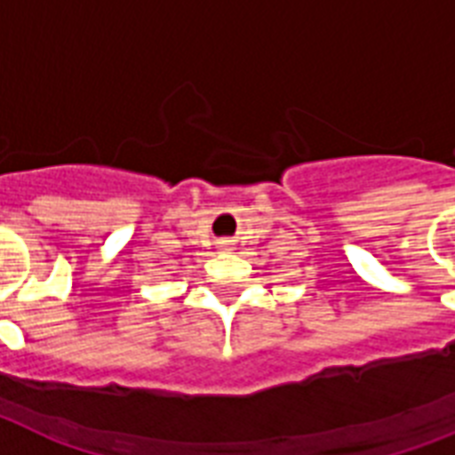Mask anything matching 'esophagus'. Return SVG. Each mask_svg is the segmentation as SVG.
Segmentation results:
<instances>
[{
  "instance_id": "obj_1",
  "label": "esophagus",
  "mask_w": 455,
  "mask_h": 455,
  "mask_svg": "<svg viewBox=\"0 0 455 455\" xmlns=\"http://www.w3.org/2000/svg\"><path fill=\"white\" fill-rule=\"evenodd\" d=\"M218 249H223V251H232V242L230 239H220V242H218Z\"/></svg>"
}]
</instances>
